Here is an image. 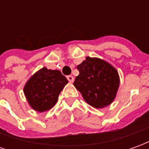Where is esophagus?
Instances as JSON below:
<instances>
[{
  "label": "esophagus",
  "mask_w": 149,
  "mask_h": 149,
  "mask_svg": "<svg viewBox=\"0 0 149 149\" xmlns=\"http://www.w3.org/2000/svg\"><path fill=\"white\" fill-rule=\"evenodd\" d=\"M67 79H68V81H69L70 83H72V82L74 81V77H73L72 76H71V75H70V76H68V77H67Z\"/></svg>",
  "instance_id": "1"
}]
</instances>
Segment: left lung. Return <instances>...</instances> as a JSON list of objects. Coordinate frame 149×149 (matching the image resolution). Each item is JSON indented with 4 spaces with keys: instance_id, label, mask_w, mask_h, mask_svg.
Returning a JSON list of instances; mask_svg holds the SVG:
<instances>
[{
    "instance_id": "1",
    "label": "left lung",
    "mask_w": 149,
    "mask_h": 149,
    "mask_svg": "<svg viewBox=\"0 0 149 149\" xmlns=\"http://www.w3.org/2000/svg\"><path fill=\"white\" fill-rule=\"evenodd\" d=\"M77 69L80 73L73 85L86 103L95 109H103L113 102L120 86L115 67L102 59L86 56Z\"/></svg>"
}]
</instances>
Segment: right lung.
<instances>
[{
	"label": "right lung",
	"mask_w": 149,
	"mask_h": 149,
	"mask_svg": "<svg viewBox=\"0 0 149 149\" xmlns=\"http://www.w3.org/2000/svg\"><path fill=\"white\" fill-rule=\"evenodd\" d=\"M68 82L59 70L43 67L25 83L24 96L33 110L39 112L49 111L57 102L59 94Z\"/></svg>",
	"instance_id": "right-lung-1"
}]
</instances>
